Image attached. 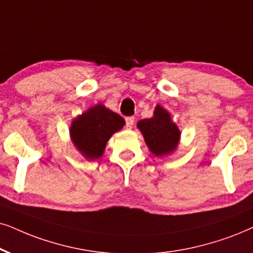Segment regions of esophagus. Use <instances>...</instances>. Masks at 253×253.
I'll use <instances>...</instances> for the list:
<instances>
[{"mask_svg":"<svg viewBox=\"0 0 253 253\" xmlns=\"http://www.w3.org/2000/svg\"><path fill=\"white\" fill-rule=\"evenodd\" d=\"M126 127L128 129H130L133 127V125H134V117H127L126 119Z\"/></svg>","mask_w":253,"mask_h":253,"instance_id":"esophagus-1","label":"esophagus"}]
</instances>
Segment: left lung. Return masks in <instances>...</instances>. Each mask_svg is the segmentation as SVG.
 <instances>
[{
  "label": "left lung",
  "instance_id": "left-lung-1",
  "mask_svg": "<svg viewBox=\"0 0 253 253\" xmlns=\"http://www.w3.org/2000/svg\"><path fill=\"white\" fill-rule=\"evenodd\" d=\"M150 152L155 156L168 155L176 149L180 141V129L171 121L170 114L160 105L155 107L154 117L137 123Z\"/></svg>",
  "mask_w": 253,
  "mask_h": 253
}]
</instances>
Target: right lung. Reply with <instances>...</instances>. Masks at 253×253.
Wrapping results in <instances>:
<instances>
[{
  "instance_id": "obj_1",
  "label": "right lung",
  "mask_w": 253,
  "mask_h": 253,
  "mask_svg": "<svg viewBox=\"0 0 253 253\" xmlns=\"http://www.w3.org/2000/svg\"><path fill=\"white\" fill-rule=\"evenodd\" d=\"M124 125L125 120L119 114L98 104L72 121L70 135L84 158L95 160L103 155L110 137Z\"/></svg>"
}]
</instances>
